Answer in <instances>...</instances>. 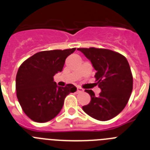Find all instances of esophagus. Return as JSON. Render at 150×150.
<instances>
[{
  "mask_svg": "<svg viewBox=\"0 0 150 150\" xmlns=\"http://www.w3.org/2000/svg\"><path fill=\"white\" fill-rule=\"evenodd\" d=\"M76 91H77V93H82V92L83 91V89L81 88V87L78 86L77 88H76Z\"/></svg>",
  "mask_w": 150,
  "mask_h": 150,
  "instance_id": "34e87169",
  "label": "esophagus"
}]
</instances>
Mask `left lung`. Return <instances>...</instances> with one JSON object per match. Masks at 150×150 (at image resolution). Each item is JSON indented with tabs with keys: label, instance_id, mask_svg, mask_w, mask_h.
I'll use <instances>...</instances> for the list:
<instances>
[{
	"label": "left lung",
	"instance_id": "1",
	"mask_svg": "<svg viewBox=\"0 0 150 150\" xmlns=\"http://www.w3.org/2000/svg\"><path fill=\"white\" fill-rule=\"evenodd\" d=\"M96 71L95 77L101 89L98 97L92 90H85L91 101L83 107L86 113L100 121L117 116L126 106L133 88V76L126 58L107 49L79 48Z\"/></svg>",
	"mask_w": 150,
	"mask_h": 150
}]
</instances>
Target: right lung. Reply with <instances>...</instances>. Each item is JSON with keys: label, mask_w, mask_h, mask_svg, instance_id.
<instances>
[{"label": "right lung", "mask_w": 150, "mask_h": 150, "mask_svg": "<svg viewBox=\"0 0 150 150\" xmlns=\"http://www.w3.org/2000/svg\"><path fill=\"white\" fill-rule=\"evenodd\" d=\"M76 48L40 52L21 64L16 78L18 102L33 121L46 122L60 112L64 99L76 91L73 84L58 86L53 76L63 69L65 59Z\"/></svg>", "instance_id": "1"}]
</instances>
